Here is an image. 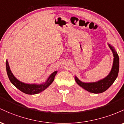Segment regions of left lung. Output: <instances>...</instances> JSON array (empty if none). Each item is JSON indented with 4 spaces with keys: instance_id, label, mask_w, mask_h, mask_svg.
<instances>
[{
    "instance_id": "left-lung-1",
    "label": "left lung",
    "mask_w": 124,
    "mask_h": 124,
    "mask_svg": "<svg viewBox=\"0 0 124 124\" xmlns=\"http://www.w3.org/2000/svg\"><path fill=\"white\" fill-rule=\"evenodd\" d=\"M108 45L113 53L114 58V62L112 69L108 76H107L105 78L97 82L90 83H83L80 80H79L77 77H75V80H76L77 84L90 93H94V94H99V93L104 92L113 84L114 82L117 78L119 67V57H118L117 53L115 51L114 47L109 44Z\"/></svg>"
}]
</instances>
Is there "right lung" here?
<instances>
[{"label":"right lung","instance_id":"obj_1","mask_svg":"<svg viewBox=\"0 0 124 124\" xmlns=\"http://www.w3.org/2000/svg\"><path fill=\"white\" fill-rule=\"evenodd\" d=\"M6 71L7 74H8V77H9L10 81L11 83L13 84L16 88L20 90L23 93H25L27 94H30V95H32V94H38L41 91H44L45 89H46L48 86L50 85L53 81H54V77L56 75L57 71L53 72L50 75L48 78L47 79L46 83L41 84L40 85L37 84H25V83L20 82L17 79L15 78V76H13V74L11 72L10 70V67L8 64V60L6 62Z\"/></svg>","mask_w":124,"mask_h":124}]
</instances>
